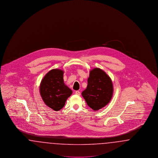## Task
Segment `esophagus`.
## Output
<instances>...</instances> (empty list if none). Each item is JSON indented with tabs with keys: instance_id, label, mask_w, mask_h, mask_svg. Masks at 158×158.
I'll use <instances>...</instances> for the list:
<instances>
[{
	"instance_id": "esophagus-1",
	"label": "esophagus",
	"mask_w": 158,
	"mask_h": 158,
	"mask_svg": "<svg viewBox=\"0 0 158 158\" xmlns=\"http://www.w3.org/2000/svg\"><path fill=\"white\" fill-rule=\"evenodd\" d=\"M75 94H76L77 95H81V92L79 90H76L75 92Z\"/></svg>"
}]
</instances>
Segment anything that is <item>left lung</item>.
Here are the masks:
<instances>
[{"label":"left lung","mask_w":158,"mask_h":158,"mask_svg":"<svg viewBox=\"0 0 158 158\" xmlns=\"http://www.w3.org/2000/svg\"><path fill=\"white\" fill-rule=\"evenodd\" d=\"M113 85L111 78L102 70H92L88 79V86L82 93L88 105L97 111L104 107L113 97Z\"/></svg>","instance_id":"obj_1"}]
</instances>
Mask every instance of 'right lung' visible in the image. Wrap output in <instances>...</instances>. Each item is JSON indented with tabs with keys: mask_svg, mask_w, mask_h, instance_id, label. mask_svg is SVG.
<instances>
[{
	"mask_svg": "<svg viewBox=\"0 0 158 158\" xmlns=\"http://www.w3.org/2000/svg\"><path fill=\"white\" fill-rule=\"evenodd\" d=\"M63 71L53 69L42 79L40 86V95L46 105L54 111H59L72 94V90L64 84Z\"/></svg>",
	"mask_w": 158,
	"mask_h": 158,
	"instance_id": "1",
	"label": "right lung"
}]
</instances>
